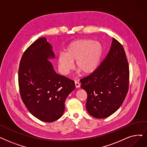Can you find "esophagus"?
<instances>
[{"label": "esophagus", "instance_id": "1", "mask_svg": "<svg viewBox=\"0 0 147 147\" xmlns=\"http://www.w3.org/2000/svg\"><path fill=\"white\" fill-rule=\"evenodd\" d=\"M74 84H75V86H76V88H79L80 86V84H79V82H78V81H75L74 82Z\"/></svg>", "mask_w": 147, "mask_h": 147}]
</instances>
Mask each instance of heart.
I'll list each match as a JSON object with an SVG mask.
<instances>
[{
	"instance_id": "obj_1",
	"label": "heart",
	"mask_w": 147,
	"mask_h": 147,
	"mask_svg": "<svg viewBox=\"0 0 147 147\" xmlns=\"http://www.w3.org/2000/svg\"><path fill=\"white\" fill-rule=\"evenodd\" d=\"M102 55V47L97 41L89 39H79L68 44L65 53L58 58V67L63 74H68L76 65L84 74H91L97 69Z\"/></svg>"
}]
</instances>
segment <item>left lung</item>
<instances>
[{"mask_svg":"<svg viewBox=\"0 0 147 147\" xmlns=\"http://www.w3.org/2000/svg\"><path fill=\"white\" fill-rule=\"evenodd\" d=\"M80 81L88 95L86 110L92 117L105 118L115 112L129 90V67L123 46L113 38L100 65Z\"/></svg>","mask_w":147,"mask_h":147,"instance_id":"8db88e82","label":"left lung"}]
</instances>
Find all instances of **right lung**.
Returning a JSON list of instances; mask_svg holds the SVG:
<instances>
[{"label":"right lung","mask_w":147,"mask_h":147,"mask_svg":"<svg viewBox=\"0 0 147 147\" xmlns=\"http://www.w3.org/2000/svg\"><path fill=\"white\" fill-rule=\"evenodd\" d=\"M55 58L52 45L40 38L24 52L18 69L23 102L32 115L47 123L62 117L65 99L75 89L73 80L55 71L49 61Z\"/></svg>","instance_id":"right-lung-1"}]
</instances>
